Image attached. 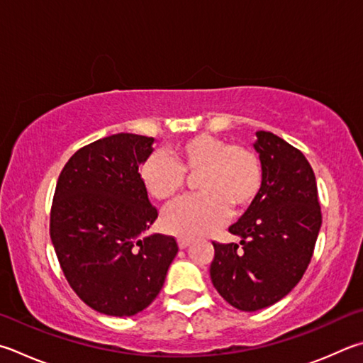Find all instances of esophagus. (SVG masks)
<instances>
[{
	"label": "esophagus",
	"instance_id": "34e87169",
	"mask_svg": "<svg viewBox=\"0 0 363 363\" xmlns=\"http://www.w3.org/2000/svg\"><path fill=\"white\" fill-rule=\"evenodd\" d=\"M177 245H179L181 249H186V247H189L190 245H192V240H189V238H179V240H177Z\"/></svg>",
	"mask_w": 363,
	"mask_h": 363
}]
</instances>
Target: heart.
Listing matches in <instances>:
<instances>
[{
  "label": "heart",
  "instance_id": "1",
  "mask_svg": "<svg viewBox=\"0 0 363 363\" xmlns=\"http://www.w3.org/2000/svg\"><path fill=\"white\" fill-rule=\"evenodd\" d=\"M195 177L199 195L167 211V232L199 238L228 219L230 208L247 209L262 189V164L252 150L213 135H195L174 144L169 157L155 152L141 164L140 176L152 199L169 203L186 189V176Z\"/></svg>",
  "mask_w": 363,
  "mask_h": 363
}]
</instances>
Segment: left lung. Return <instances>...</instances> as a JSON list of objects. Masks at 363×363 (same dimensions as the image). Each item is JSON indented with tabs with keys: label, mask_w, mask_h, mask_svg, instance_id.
<instances>
[{
	"label": "left lung",
	"mask_w": 363,
	"mask_h": 363,
	"mask_svg": "<svg viewBox=\"0 0 363 363\" xmlns=\"http://www.w3.org/2000/svg\"><path fill=\"white\" fill-rule=\"evenodd\" d=\"M262 189L228 232L241 242H213L209 274L222 298L240 311L274 305L292 291L311 262L322 214L311 164L298 149L257 131Z\"/></svg>",
	"instance_id": "8db88e82"
}]
</instances>
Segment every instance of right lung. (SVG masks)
Instances as JSON below:
<instances>
[{"instance_id": "obj_1", "label": "right lung", "mask_w": 363, "mask_h": 363, "mask_svg": "<svg viewBox=\"0 0 363 363\" xmlns=\"http://www.w3.org/2000/svg\"><path fill=\"white\" fill-rule=\"evenodd\" d=\"M154 138L117 133L77 150L58 176L50 240L72 291L91 309L128 318L160 294L177 254L173 236L141 235L159 213L140 164Z\"/></svg>"}]
</instances>
